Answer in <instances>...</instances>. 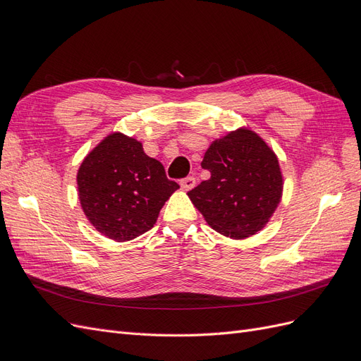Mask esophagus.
I'll return each instance as SVG.
<instances>
[{"label": "esophagus", "instance_id": "34e87169", "mask_svg": "<svg viewBox=\"0 0 361 361\" xmlns=\"http://www.w3.org/2000/svg\"><path fill=\"white\" fill-rule=\"evenodd\" d=\"M180 187H182V190H185V191L192 190V188L195 187V178H194V176H188V178L182 179V180H180Z\"/></svg>", "mask_w": 361, "mask_h": 361}]
</instances>
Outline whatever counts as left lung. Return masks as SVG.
I'll return each mask as SVG.
<instances>
[{
	"label": "left lung",
	"instance_id": "obj_1",
	"mask_svg": "<svg viewBox=\"0 0 361 361\" xmlns=\"http://www.w3.org/2000/svg\"><path fill=\"white\" fill-rule=\"evenodd\" d=\"M202 167L211 171L188 192L212 228L244 239L269 221L281 199L283 176L274 152L256 133L241 128L215 140Z\"/></svg>",
	"mask_w": 361,
	"mask_h": 361
}]
</instances>
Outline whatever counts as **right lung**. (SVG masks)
<instances>
[{
    "mask_svg": "<svg viewBox=\"0 0 361 361\" xmlns=\"http://www.w3.org/2000/svg\"><path fill=\"white\" fill-rule=\"evenodd\" d=\"M76 182L85 216L117 243L150 231L164 203L179 188L140 141L120 133L105 137L84 158Z\"/></svg>",
    "mask_w": 361,
    "mask_h": 361,
    "instance_id": "add662e5",
    "label": "right lung"
}]
</instances>
